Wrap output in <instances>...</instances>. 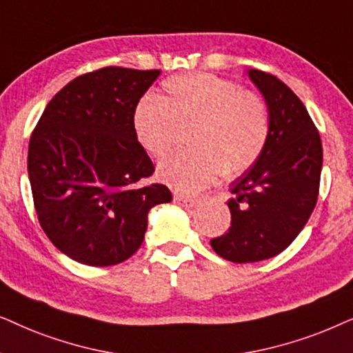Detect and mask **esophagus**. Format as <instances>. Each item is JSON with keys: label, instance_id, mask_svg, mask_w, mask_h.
<instances>
[{"label": "esophagus", "instance_id": "34e87169", "mask_svg": "<svg viewBox=\"0 0 353 353\" xmlns=\"http://www.w3.org/2000/svg\"><path fill=\"white\" fill-rule=\"evenodd\" d=\"M174 203H177L179 206H184V208H192V206H195L196 200L195 199H189V196L176 195V196H174Z\"/></svg>", "mask_w": 353, "mask_h": 353}]
</instances>
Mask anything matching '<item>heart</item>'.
<instances>
[{
    "label": "heart",
    "instance_id": "b5f03b06",
    "mask_svg": "<svg viewBox=\"0 0 353 353\" xmlns=\"http://www.w3.org/2000/svg\"><path fill=\"white\" fill-rule=\"evenodd\" d=\"M189 152L174 154L158 168L164 184L194 194L218 174L231 179L250 169L271 134L270 106L260 93L208 72H189L163 82V97L135 103L132 129L140 147L154 159L171 152L176 128H187Z\"/></svg>",
    "mask_w": 353,
    "mask_h": 353
}]
</instances>
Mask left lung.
<instances>
[{"instance_id": "left-lung-1", "label": "left lung", "mask_w": 353, "mask_h": 353, "mask_svg": "<svg viewBox=\"0 0 353 353\" xmlns=\"http://www.w3.org/2000/svg\"><path fill=\"white\" fill-rule=\"evenodd\" d=\"M270 106L271 134L265 152L229 185L231 228L211 239L224 260L253 263L285 250L318 200L321 139L300 98L272 74L247 70Z\"/></svg>"}]
</instances>
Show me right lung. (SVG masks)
<instances>
[{
    "mask_svg": "<svg viewBox=\"0 0 353 353\" xmlns=\"http://www.w3.org/2000/svg\"><path fill=\"white\" fill-rule=\"evenodd\" d=\"M161 70L103 68L79 75L46 105L27 169L41 229L88 266L125 261L142 245L148 211L172 200L143 185L154 166L132 129L135 103Z\"/></svg>",
    "mask_w": 353,
    "mask_h": 353,
    "instance_id": "1",
    "label": "right lung"
}]
</instances>
